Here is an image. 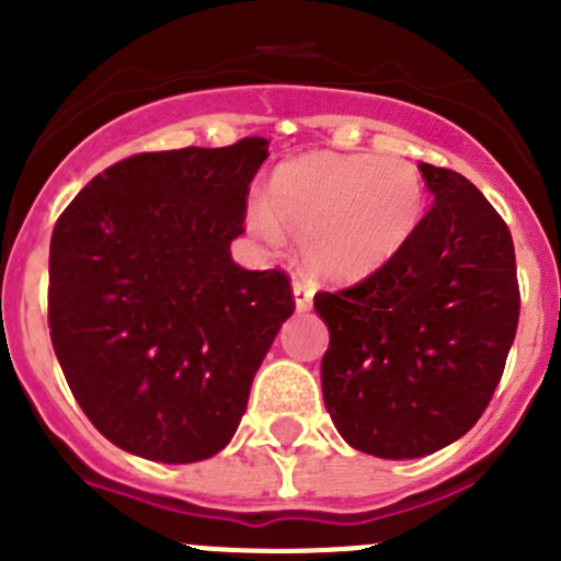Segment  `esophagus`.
Wrapping results in <instances>:
<instances>
[{
    "label": "esophagus",
    "mask_w": 561,
    "mask_h": 561,
    "mask_svg": "<svg viewBox=\"0 0 561 561\" xmlns=\"http://www.w3.org/2000/svg\"><path fill=\"white\" fill-rule=\"evenodd\" d=\"M291 289H295L297 311H309L311 309V300H314V286H311L309 280H304V277H297Z\"/></svg>",
    "instance_id": "obj_1"
}]
</instances>
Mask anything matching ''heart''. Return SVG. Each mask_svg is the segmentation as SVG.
Masks as SVG:
<instances>
[{"instance_id":"obj_1","label":"heart","mask_w":561,"mask_h":561,"mask_svg":"<svg viewBox=\"0 0 561 561\" xmlns=\"http://www.w3.org/2000/svg\"><path fill=\"white\" fill-rule=\"evenodd\" d=\"M427 210V185L404 157L314 151L286 160L266 185L252 230L277 241L284 227L304 241L314 275L351 284L410 244Z\"/></svg>"}]
</instances>
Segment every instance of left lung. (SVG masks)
<instances>
[{"mask_svg": "<svg viewBox=\"0 0 561 561\" xmlns=\"http://www.w3.org/2000/svg\"><path fill=\"white\" fill-rule=\"evenodd\" d=\"M435 205L410 244L336 291H317L329 325L323 396L351 447L421 458L478 424L519 320L508 225L472 182L421 162Z\"/></svg>", "mask_w": 561, "mask_h": 561, "instance_id": "obj_1", "label": "left lung"}]
</instances>
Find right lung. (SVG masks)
I'll use <instances>...</instances> for the list:
<instances>
[{"mask_svg": "<svg viewBox=\"0 0 561 561\" xmlns=\"http://www.w3.org/2000/svg\"><path fill=\"white\" fill-rule=\"evenodd\" d=\"M264 137L134 153L98 173L49 241L47 323L87 419L126 453L193 463L227 447L295 311L284 270H244Z\"/></svg>", "mask_w": 561, "mask_h": 561, "instance_id": "right-lung-1", "label": "right lung"}]
</instances>
